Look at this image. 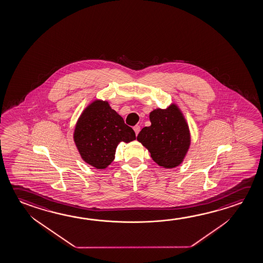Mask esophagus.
<instances>
[{
    "label": "esophagus",
    "mask_w": 263,
    "mask_h": 263,
    "mask_svg": "<svg viewBox=\"0 0 263 263\" xmlns=\"http://www.w3.org/2000/svg\"><path fill=\"white\" fill-rule=\"evenodd\" d=\"M134 131H135L136 135L138 136V133H139V131H140V126L138 125H135V126H134Z\"/></svg>",
    "instance_id": "1"
}]
</instances>
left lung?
<instances>
[{"instance_id": "obj_1", "label": "left lung", "mask_w": 263, "mask_h": 263, "mask_svg": "<svg viewBox=\"0 0 263 263\" xmlns=\"http://www.w3.org/2000/svg\"><path fill=\"white\" fill-rule=\"evenodd\" d=\"M151 126L139 132L138 140L151 152L152 159L163 168H172L182 162L189 149L188 125L175 104L156 109L149 115Z\"/></svg>"}]
</instances>
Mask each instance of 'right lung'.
<instances>
[{"label":"right lung","instance_id":"right-lung-1","mask_svg":"<svg viewBox=\"0 0 263 263\" xmlns=\"http://www.w3.org/2000/svg\"><path fill=\"white\" fill-rule=\"evenodd\" d=\"M73 138L85 162L105 168L115 159L117 145L133 141L136 134L107 102L96 100L79 118Z\"/></svg>","mask_w":263,"mask_h":263}]
</instances>
